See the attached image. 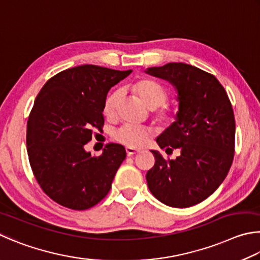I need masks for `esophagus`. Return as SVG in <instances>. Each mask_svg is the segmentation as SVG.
I'll use <instances>...</instances> for the list:
<instances>
[{"label":"esophagus","mask_w":260,"mask_h":260,"mask_svg":"<svg viewBox=\"0 0 260 260\" xmlns=\"http://www.w3.org/2000/svg\"><path fill=\"white\" fill-rule=\"evenodd\" d=\"M125 151H126V154H127V155H129V156L136 155V154L139 153V149H136V148H134V147H126Z\"/></svg>","instance_id":"obj_1"}]
</instances>
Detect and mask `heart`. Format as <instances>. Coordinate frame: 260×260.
I'll use <instances>...</instances> for the list:
<instances>
[{
	"instance_id": "1",
	"label": "heart",
	"mask_w": 260,
	"mask_h": 260,
	"mask_svg": "<svg viewBox=\"0 0 260 260\" xmlns=\"http://www.w3.org/2000/svg\"><path fill=\"white\" fill-rule=\"evenodd\" d=\"M133 89L148 108L154 109L155 120L163 124H169L174 120V113L165 106L168 99V92L158 82L151 79H140L133 84ZM122 97L121 90H114L107 95L104 103V115L107 118H114L117 114V107ZM151 136V130L147 127L124 124L114 133L113 137L117 143L127 147L139 148L144 146Z\"/></svg>"
}]
</instances>
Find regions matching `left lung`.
<instances>
[{"label":"left lung","mask_w":260,"mask_h":260,"mask_svg":"<svg viewBox=\"0 0 260 260\" xmlns=\"http://www.w3.org/2000/svg\"><path fill=\"white\" fill-rule=\"evenodd\" d=\"M146 74L166 80L177 91L175 122L156 138L166 160L152 151L155 165L147 171L148 188L158 201L172 208H188L204 201L219 187L234 157L235 120L225 89L215 76L184 62L149 67Z\"/></svg>","instance_id":"1"}]
</instances>
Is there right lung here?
Wrapping results in <instances>:
<instances>
[{
	"label": "right lung",
	"instance_id": "1",
	"mask_svg": "<svg viewBox=\"0 0 260 260\" xmlns=\"http://www.w3.org/2000/svg\"><path fill=\"white\" fill-rule=\"evenodd\" d=\"M133 72L95 65L68 68L41 89L27 122V153L41 188L62 207L85 210L106 197L126 156L109 144L91 156L85 144L93 129L102 131L109 89Z\"/></svg>",
	"mask_w": 260,
	"mask_h": 260
}]
</instances>
